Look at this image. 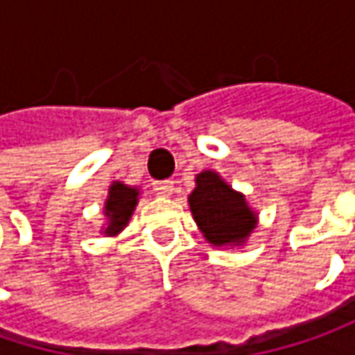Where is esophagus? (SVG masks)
I'll return each mask as SVG.
<instances>
[{"label":"esophagus","instance_id":"1","mask_svg":"<svg viewBox=\"0 0 355 355\" xmlns=\"http://www.w3.org/2000/svg\"><path fill=\"white\" fill-rule=\"evenodd\" d=\"M155 191L162 196H171L173 191H175V187H173V180H159V182H155Z\"/></svg>","mask_w":355,"mask_h":355}]
</instances>
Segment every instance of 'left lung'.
<instances>
[{
	"instance_id": "1",
	"label": "left lung",
	"mask_w": 355,
	"mask_h": 355,
	"mask_svg": "<svg viewBox=\"0 0 355 355\" xmlns=\"http://www.w3.org/2000/svg\"><path fill=\"white\" fill-rule=\"evenodd\" d=\"M189 202L198 228L214 246L242 242L254 228L256 216L244 196L234 193L212 171L196 177V189L189 196Z\"/></svg>"
}]
</instances>
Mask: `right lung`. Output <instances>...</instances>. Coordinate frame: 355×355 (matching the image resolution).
<instances>
[{
    "instance_id": "add662e5",
    "label": "right lung",
    "mask_w": 355,
    "mask_h": 355,
    "mask_svg": "<svg viewBox=\"0 0 355 355\" xmlns=\"http://www.w3.org/2000/svg\"><path fill=\"white\" fill-rule=\"evenodd\" d=\"M139 191L125 187L121 182H115L109 189V198L105 202V214L109 218V224L105 228V234H116L123 230V226L129 223L135 205H137Z\"/></svg>"
}]
</instances>
